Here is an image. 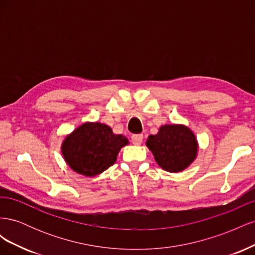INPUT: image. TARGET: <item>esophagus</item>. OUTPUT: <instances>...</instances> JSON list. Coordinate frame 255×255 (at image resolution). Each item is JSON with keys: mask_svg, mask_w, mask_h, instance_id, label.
<instances>
[{"mask_svg": "<svg viewBox=\"0 0 255 255\" xmlns=\"http://www.w3.org/2000/svg\"><path fill=\"white\" fill-rule=\"evenodd\" d=\"M130 139H132V142L136 145L141 144V142L143 140V135L142 134H135L130 137Z\"/></svg>", "mask_w": 255, "mask_h": 255, "instance_id": "esophagus-1", "label": "esophagus"}]
</instances>
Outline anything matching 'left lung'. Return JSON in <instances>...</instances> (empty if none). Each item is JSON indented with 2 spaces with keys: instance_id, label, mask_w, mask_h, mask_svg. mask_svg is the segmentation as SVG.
Returning <instances> with one entry per match:
<instances>
[{
  "instance_id": "left-lung-1",
  "label": "left lung",
  "mask_w": 255,
  "mask_h": 255,
  "mask_svg": "<svg viewBox=\"0 0 255 255\" xmlns=\"http://www.w3.org/2000/svg\"><path fill=\"white\" fill-rule=\"evenodd\" d=\"M146 146L153 153L159 167L169 172H180L196 158L197 139L184 126H163L156 135H150Z\"/></svg>"
}]
</instances>
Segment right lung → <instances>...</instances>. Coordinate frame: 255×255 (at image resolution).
Masks as SVG:
<instances>
[{
    "label": "right lung",
    "mask_w": 255,
    "mask_h": 255,
    "mask_svg": "<svg viewBox=\"0 0 255 255\" xmlns=\"http://www.w3.org/2000/svg\"><path fill=\"white\" fill-rule=\"evenodd\" d=\"M128 138L115 135L102 123H84L63 142V155L75 172L86 176L102 173L111 167Z\"/></svg>",
    "instance_id": "obj_1"
}]
</instances>
